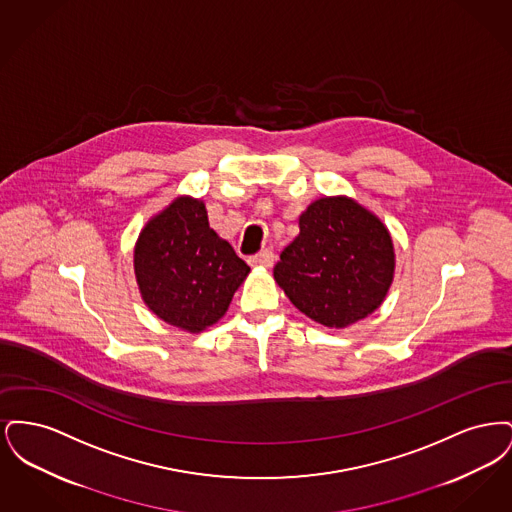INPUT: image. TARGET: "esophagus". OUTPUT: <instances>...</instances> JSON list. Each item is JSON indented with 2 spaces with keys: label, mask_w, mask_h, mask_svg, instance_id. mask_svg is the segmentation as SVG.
Masks as SVG:
<instances>
[{
  "label": "esophagus",
  "mask_w": 512,
  "mask_h": 512,
  "mask_svg": "<svg viewBox=\"0 0 512 512\" xmlns=\"http://www.w3.org/2000/svg\"><path fill=\"white\" fill-rule=\"evenodd\" d=\"M274 263V253L270 249H261L253 257H249V265L253 267H272Z\"/></svg>",
  "instance_id": "1"
}]
</instances>
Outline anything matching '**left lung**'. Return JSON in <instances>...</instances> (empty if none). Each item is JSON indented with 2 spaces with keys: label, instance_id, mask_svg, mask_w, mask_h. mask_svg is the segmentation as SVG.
I'll return each instance as SVG.
<instances>
[{
  "label": "left lung",
  "instance_id": "8db88e82",
  "mask_svg": "<svg viewBox=\"0 0 512 512\" xmlns=\"http://www.w3.org/2000/svg\"><path fill=\"white\" fill-rule=\"evenodd\" d=\"M395 255L390 232L347 197H322L299 217V236L280 253L274 280L307 317L345 328L380 307Z\"/></svg>",
  "mask_w": 512,
  "mask_h": 512
}]
</instances>
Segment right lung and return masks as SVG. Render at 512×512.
Here are the masks:
<instances>
[{
	"instance_id": "right-lung-1",
	"label": "right lung",
	"mask_w": 512,
	"mask_h": 512,
	"mask_svg": "<svg viewBox=\"0 0 512 512\" xmlns=\"http://www.w3.org/2000/svg\"><path fill=\"white\" fill-rule=\"evenodd\" d=\"M134 268L147 307L188 332L215 324L249 272L209 226L203 201L192 197H178L147 222Z\"/></svg>"
}]
</instances>
